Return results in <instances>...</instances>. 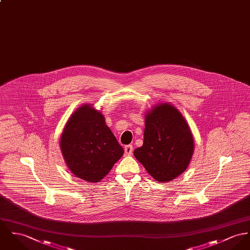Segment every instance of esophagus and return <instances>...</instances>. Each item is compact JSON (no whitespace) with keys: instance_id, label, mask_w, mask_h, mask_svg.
Masks as SVG:
<instances>
[{"instance_id":"1","label":"esophagus","mask_w":250,"mask_h":250,"mask_svg":"<svg viewBox=\"0 0 250 250\" xmlns=\"http://www.w3.org/2000/svg\"><path fill=\"white\" fill-rule=\"evenodd\" d=\"M133 146L132 145H127V146H125V148H124V152H125V155L126 156H131L132 155V153H133Z\"/></svg>"}]
</instances>
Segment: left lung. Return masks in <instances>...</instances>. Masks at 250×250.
Returning a JSON list of instances; mask_svg holds the SVG:
<instances>
[{
    "mask_svg": "<svg viewBox=\"0 0 250 250\" xmlns=\"http://www.w3.org/2000/svg\"><path fill=\"white\" fill-rule=\"evenodd\" d=\"M194 151L191 130L180 111L167 103L146 114L143 145L136 159L159 182H171L189 165Z\"/></svg>",
    "mask_w": 250,
    "mask_h": 250,
    "instance_id": "obj_1",
    "label": "left lung"
}]
</instances>
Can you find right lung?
I'll return each instance as SVG.
<instances>
[{"label":"right lung","mask_w":250,"mask_h":250,"mask_svg":"<svg viewBox=\"0 0 250 250\" xmlns=\"http://www.w3.org/2000/svg\"><path fill=\"white\" fill-rule=\"evenodd\" d=\"M60 146L71 173L88 182L102 180L124 153L104 116L90 105L69 117Z\"/></svg>","instance_id":"obj_1"}]
</instances>
